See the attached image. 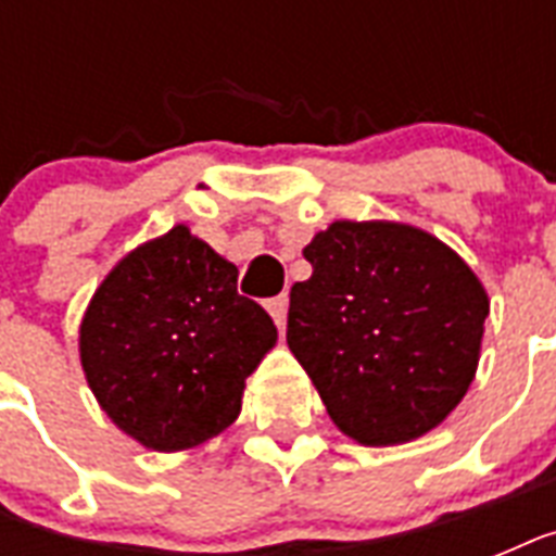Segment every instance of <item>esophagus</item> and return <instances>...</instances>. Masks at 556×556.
<instances>
[{"instance_id":"1","label":"esophagus","mask_w":556,"mask_h":556,"mask_svg":"<svg viewBox=\"0 0 556 556\" xmlns=\"http://www.w3.org/2000/svg\"><path fill=\"white\" fill-rule=\"evenodd\" d=\"M265 308H268L270 317H274V323H277L279 329H282V326H286V314H288V294L270 296L268 303H265Z\"/></svg>"}]
</instances>
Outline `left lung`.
Segmentation results:
<instances>
[{
  "mask_svg": "<svg viewBox=\"0 0 556 556\" xmlns=\"http://www.w3.org/2000/svg\"><path fill=\"white\" fill-rule=\"evenodd\" d=\"M303 256L286 338L331 421L369 447L439 427L479 364L491 303L473 270L395 222H334Z\"/></svg>",
  "mask_w": 556,
  "mask_h": 556,
  "instance_id": "left-lung-1",
  "label": "left lung"
}]
</instances>
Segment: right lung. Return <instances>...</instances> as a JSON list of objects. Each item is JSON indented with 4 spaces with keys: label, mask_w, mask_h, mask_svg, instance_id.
<instances>
[{
    "label": "right lung",
    "mask_w": 556,
    "mask_h": 556,
    "mask_svg": "<svg viewBox=\"0 0 556 556\" xmlns=\"http://www.w3.org/2000/svg\"><path fill=\"white\" fill-rule=\"evenodd\" d=\"M233 262L185 225L132 251L94 291L80 361L112 421L143 447H195L236 421L244 378L277 343Z\"/></svg>",
    "instance_id": "right-lung-1"
}]
</instances>
